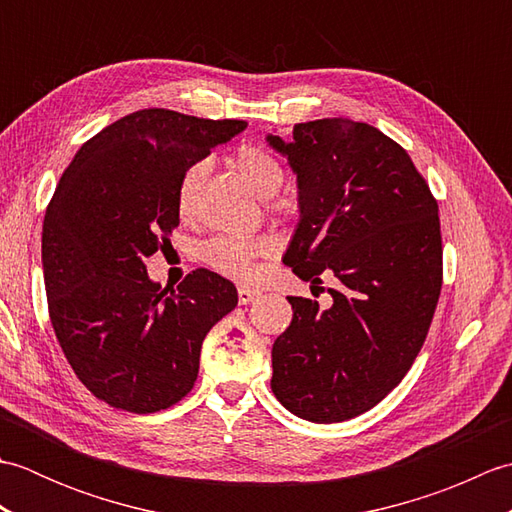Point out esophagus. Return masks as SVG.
<instances>
[{
	"label": "esophagus",
	"instance_id": "esophagus-1",
	"mask_svg": "<svg viewBox=\"0 0 512 512\" xmlns=\"http://www.w3.org/2000/svg\"><path fill=\"white\" fill-rule=\"evenodd\" d=\"M257 297H259L257 290H250V288H239L237 290V299H239V303H242V306H246V303H250V301H255Z\"/></svg>",
	"mask_w": 512,
	"mask_h": 512
}]
</instances>
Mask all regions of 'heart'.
<instances>
[{
  "mask_svg": "<svg viewBox=\"0 0 512 512\" xmlns=\"http://www.w3.org/2000/svg\"><path fill=\"white\" fill-rule=\"evenodd\" d=\"M233 167L250 189L266 198L270 211L279 215L297 213L299 202L295 195L277 193L286 171L273 151L257 145H242L233 154ZM206 173H209V162L206 160H195L180 173L176 184V211L182 220H191L198 213ZM270 253H273V242L264 235H215L206 239L200 248L204 264H209L217 273L235 281H248L253 275L255 259Z\"/></svg>",
  "mask_w": 512,
  "mask_h": 512,
  "instance_id": "1",
  "label": "heart"
}]
</instances>
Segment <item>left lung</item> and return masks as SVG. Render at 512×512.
<instances>
[{
    "label": "left lung",
    "mask_w": 512,
    "mask_h": 512,
    "mask_svg": "<svg viewBox=\"0 0 512 512\" xmlns=\"http://www.w3.org/2000/svg\"><path fill=\"white\" fill-rule=\"evenodd\" d=\"M268 143L299 182L284 264L312 284L341 281L328 310L288 297L270 387L303 420L343 422L376 407L427 339L442 288L438 202L407 151L367 123L321 118Z\"/></svg>",
    "instance_id": "left-lung-1"
}]
</instances>
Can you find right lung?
I'll use <instances>...</instances> for the list:
<instances>
[{"label": "right lung", "instance_id": "add662e5", "mask_svg": "<svg viewBox=\"0 0 512 512\" xmlns=\"http://www.w3.org/2000/svg\"><path fill=\"white\" fill-rule=\"evenodd\" d=\"M244 127L162 107L127 114L83 143L54 189L41 237L50 321L76 378L107 405L154 413L180 402L204 336L237 306L231 281L206 268L167 295L145 259L180 224L184 167Z\"/></svg>", "mask_w": 512, "mask_h": 512}]
</instances>
